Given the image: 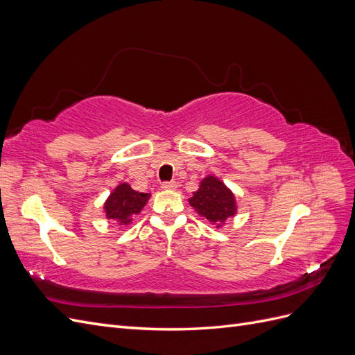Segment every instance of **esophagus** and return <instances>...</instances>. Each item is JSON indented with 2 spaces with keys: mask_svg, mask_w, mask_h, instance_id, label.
Here are the masks:
<instances>
[{
  "mask_svg": "<svg viewBox=\"0 0 355 355\" xmlns=\"http://www.w3.org/2000/svg\"><path fill=\"white\" fill-rule=\"evenodd\" d=\"M161 188L166 191H175L178 188V185L175 180H170V182H163V184H161Z\"/></svg>",
  "mask_w": 355,
  "mask_h": 355,
  "instance_id": "esophagus-1",
  "label": "esophagus"
}]
</instances>
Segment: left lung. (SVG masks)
I'll return each instance as SVG.
<instances>
[{
	"instance_id": "1",
	"label": "left lung",
	"mask_w": 355,
	"mask_h": 355,
	"mask_svg": "<svg viewBox=\"0 0 355 355\" xmlns=\"http://www.w3.org/2000/svg\"><path fill=\"white\" fill-rule=\"evenodd\" d=\"M189 204L201 216L216 223L218 228L237 211L234 194L214 176H207L201 180L198 191L189 198Z\"/></svg>"
}]
</instances>
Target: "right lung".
Listing matches in <instances>:
<instances>
[{
    "instance_id": "right-lung-1",
    "label": "right lung",
    "mask_w": 355,
    "mask_h": 355,
    "mask_svg": "<svg viewBox=\"0 0 355 355\" xmlns=\"http://www.w3.org/2000/svg\"><path fill=\"white\" fill-rule=\"evenodd\" d=\"M149 194L132 189L128 184L118 185L105 202L106 218L115 220L118 225H127L144 209Z\"/></svg>"
}]
</instances>
